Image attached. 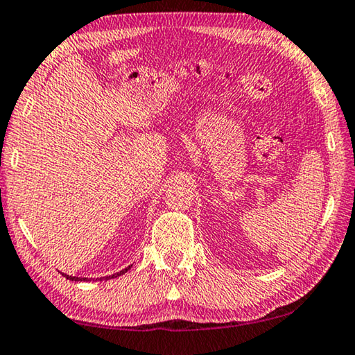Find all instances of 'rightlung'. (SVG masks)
Listing matches in <instances>:
<instances>
[{
    "label": "right lung",
    "mask_w": 355,
    "mask_h": 355,
    "mask_svg": "<svg viewBox=\"0 0 355 355\" xmlns=\"http://www.w3.org/2000/svg\"><path fill=\"white\" fill-rule=\"evenodd\" d=\"M130 269V266H127L125 269H123V271H119V272H116V274H111V276H107V277H103L105 280L107 279H114V277H118V276H121V274H124V272H127ZM63 277H67L68 280H84V282H86V280H89L87 277H73V276H67V274H63ZM102 280V279H100Z\"/></svg>",
    "instance_id": "right-lung-1"
}]
</instances>
